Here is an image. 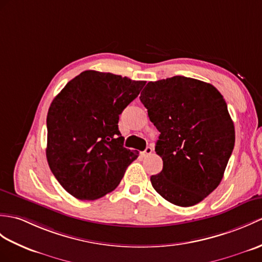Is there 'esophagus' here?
Segmentation results:
<instances>
[{
    "mask_svg": "<svg viewBox=\"0 0 262 262\" xmlns=\"http://www.w3.org/2000/svg\"><path fill=\"white\" fill-rule=\"evenodd\" d=\"M151 151H153V148L149 147V146H148V147H146V148H145V150L143 151L142 155H143V156H148V155H150V154H151Z\"/></svg>",
    "mask_w": 262,
    "mask_h": 262,
    "instance_id": "1",
    "label": "esophagus"
}]
</instances>
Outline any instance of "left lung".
I'll return each mask as SVG.
<instances>
[{
	"label": "left lung",
	"instance_id": "left-lung-1",
	"mask_svg": "<svg viewBox=\"0 0 262 262\" xmlns=\"http://www.w3.org/2000/svg\"><path fill=\"white\" fill-rule=\"evenodd\" d=\"M139 99L161 133L155 151L163 169L151 185L175 205L198 204L220 184L234 147L223 96L211 83L175 76L149 81Z\"/></svg>",
	"mask_w": 262,
	"mask_h": 262
}]
</instances>
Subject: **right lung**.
I'll return each instance as SVG.
<instances>
[{"label": "right lung", "mask_w": 262, "mask_h": 262, "mask_svg": "<svg viewBox=\"0 0 262 262\" xmlns=\"http://www.w3.org/2000/svg\"><path fill=\"white\" fill-rule=\"evenodd\" d=\"M145 81L87 70L66 84L47 116V160L64 190L93 201L114 191L138 156L124 147L119 115Z\"/></svg>", "instance_id": "right-lung-1"}]
</instances>
